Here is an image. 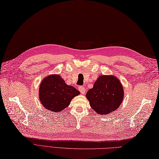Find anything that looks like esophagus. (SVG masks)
<instances>
[{"label":"esophagus","mask_w":159,"mask_h":159,"mask_svg":"<svg viewBox=\"0 0 159 159\" xmlns=\"http://www.w3.org/2000/svg\"><path fill=\"white\" fill-rule=\"evenodd\" d=\"M79 90L82 94H84L85 92H86V89H85V88L84 86H80Z\"/></svg>","instance_id":"obj_1"}]
</instances>
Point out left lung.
<instances>
[{"mask_svg": "<svg viewBox=\"0 0 159 159\" xmlns=\"http://www.w3.org/2000/svg\"><path fill=\"white\" fill-rule=\"evenodd\" d=\"M86 96L93 110L98 114L106 115L118 109L124 98V90L117 77L102 75Z\"/></svg>", "mask_w": 159, "mask_h": 159, "instance_id": "1", "label": "left lung"}]
</instances>
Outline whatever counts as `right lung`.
<instances>
[{
	"instance_id": "add662e5",
	"label": "right lung",
	"mask_w": 159,
	"mask_h": 159,
	"mask_svg": "<svg viewBox=\"0 0 159 159\" xmlns=\"http://www.w3.org/2000/svg\"><path fill=\"white\" fill-rule=\"evenodd\" d=\"M80 94V91L67 85L59 74L45 77L39 87V98L42 106L53 113H60L66 109L71 100Z\"/></svg>"
}]
</instances>
